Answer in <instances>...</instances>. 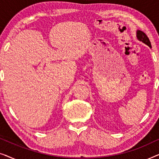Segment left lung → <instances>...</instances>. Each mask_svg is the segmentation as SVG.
<instances>
[{
  "instance_id": "left-lung-1",
  "label": "left lung",
  "mask_w": 159,
  "mask_h": 159,
  "mask_svg": "<svg viewBox=\"0 0 159 159\" xmlns=\"http://www.w3.org/2000/svg\"><path fill=\"white\" fill-rule=\"evenodd\" d=\"M137 38H138V40L141 41V42L145 43V45H148L150 48H151V44L149 40V38L143 32L140 31V30H138L137 31Z\"/></svg>"
}]
</instances>
